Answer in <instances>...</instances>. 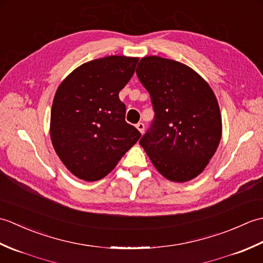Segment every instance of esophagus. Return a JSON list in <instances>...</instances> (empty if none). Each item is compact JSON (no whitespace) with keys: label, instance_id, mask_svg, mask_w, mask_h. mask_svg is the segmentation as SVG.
<instances>
[{"label":"esophagus","instance_id":"obj_1","mask_svg":"<svg viewBox=\"0 0 263 263\" xmlns=\"http://www.w3.org/2000/svg\"><path fill=\"white\" fill-rule=\"evenodd\" d=\"M136 126H137V128H138V130H139V131H140V133H141V135H142V133H143V131H144V124H143V123H141V122H139V123H138V124H137Z\"/></svg>","mask_w":263,"mask_h":263}]
</instances>
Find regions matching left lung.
Here are the masks:
<instances>
[{
	"label": "left lung",
	"instance_id": "left-lung-1",
	"mask_svg": "<svg viewBox=\"0 0 263 263\" xmlns=\"http://www.w3.org/2000/svg\"><path fill=\"white\" fill-rule=\"evenodd\" d=\"M137 76L155 110L154 122L139 142L167 180H193L220 142L221 115L214 91L187 65L160 57L141 59Z\"/></svg>",
	"mask_w": 263,
	"mask_h": 263
}]
</instances>
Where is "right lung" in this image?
<instances>
[{
    "instance_id": "obj_1",
    "label": "right lung",
    "mask_w": 263,
    "mask_h": 263,
    "mask_svg": "<svg viewBox=\"0 0 263 263\" xmlns=\"http://www.w3.org/2000/svg\"><path fill=\"white\" fill-rule=\"evenodd\" d=\"M138 58L111 55L80 65L61 82L51 110V140L72 174L83 181L106 176L141 137L125 122L119 92Z\"/></svg>"
}]
</instances>
